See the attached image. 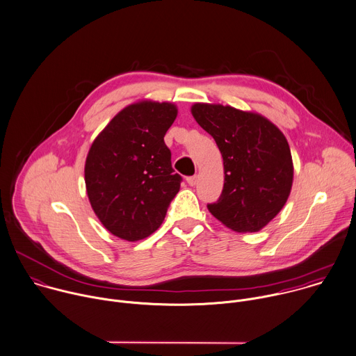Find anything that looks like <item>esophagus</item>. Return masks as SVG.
<instances>
[{"label": "esophagus", "instance_id": "obj_1", "mask_svg": "<svg viewBox=\"0 0 356 356\" xmlns=\"http://www.w3.org/2000/svg\"><path fill=\"white\" fill-rule=\"evenodd\" d=\"M197 179H199V177H197V175H193V177H188V178H186V182H188L189 186H195V185L197 184Z\"/></svg>", "mask_w": 356, "mask_h": 356}]
</instances>
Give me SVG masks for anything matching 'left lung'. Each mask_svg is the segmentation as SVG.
I'll return each instance as SVG.
<instances>
[{"label": "left lung", "instance_id": "8db88e82", "mask_svg": "<svg viewBox=\"0 0 356 356\" xmlns=\"http://www.w3.org/2000/svg\"><path fill=\"white\" fill-rule=\"evenodd\" d=\"M191 113L222 156L224 188L209 211L236 232H257L284 207L293 163L284 134L266 117L222 104L195 103Z\"/></svg>", "mask_w": 356, "mask_h": 356}]
</instances>
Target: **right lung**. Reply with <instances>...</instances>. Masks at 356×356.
Returning <instances> with one entry per match:
<instances>
[{
	"label": "right lung",
	"mask_w": 356,
	"mask_h": 356,
	"mask_svg": "<svg viewBox=\"0 0 356 356\" xmlns=\"http://www.w3.org/2000/svg\"><path fill=\"white\" fill-rule=\"evenodd\" d=\"M178 115L174 103L140 100L122 108L93 140L86 163L89 202L113 235L135 242L164 221L181 175L164 136Z\"/></svg>",
	"instance_id": "add662e5"
}]
</instances>
